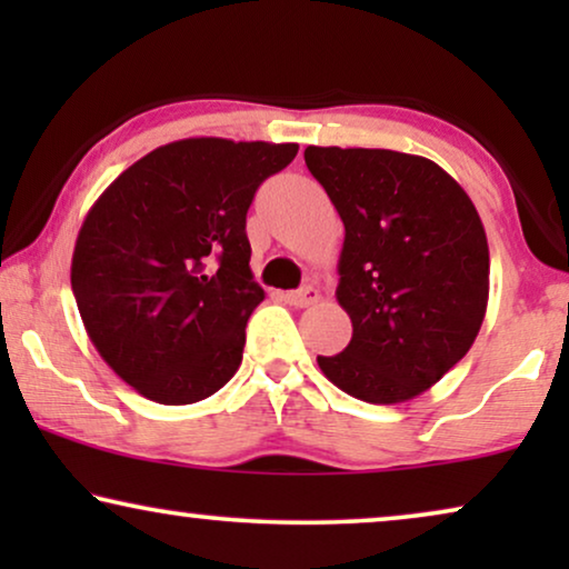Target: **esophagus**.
<instances>
[{"label":"esophagus","mask_w":569,"mask_h":569,"mask_svg":"<svg viewBox=\"0 0 569 569\" xmlns=\"http://www.w3.org/2000/svg\"><path fill=\"white\" fill-rule=\"evenodd\" d=\"M318 298H321V295H318V290H316L313 284H306V287H300V290L284 295V300L290 302V306H295V308L313 306V302H318Z\"/></svg>","instance_id":"obj_1"}]
</instances>
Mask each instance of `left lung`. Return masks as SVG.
Returning a JSON list of instances; mask_svg holds the SVG:
<instances>
[{
    "label": "left lung",
    "instance_id": "1",
    "mask_svg": "<svg viewBox=\"0 0 569 569\" xmlns=\"http://www.w3.org/2000/svg\"><path fill=\"white\" fill-rule=\"evenodd\" d=\"M306 166L345 222L337 300L352 318V341L318 368L360 401L415 399L485 321L489 246L477 207L419 154L310 144Z\"/></svg>",
    "mask_w": 569,
    "mask_h": 569
}]
</instances>
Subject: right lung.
<instances>
[{
	"label": "right lung",
	"mask_w": 569,
	"mask_h": 569,
	"mask_svg": "<svg viewBox=\"0 0 569 569\" xmlns=\"http://www.w3.org/2000/svg\"><path fill=\"white\" fill-rule=\"evenodd\" d=\"M298 144L191 137L123 170L84 217L72 292L100 357L144 399L181 407L236 376L263 300L246 214Z\"/></svg>",
	"instance_id": "1"
}]
</instances>
